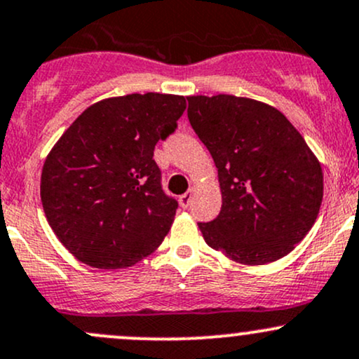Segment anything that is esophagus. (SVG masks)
I'll use <instances>...</instances> for the list:
<instances>
[{
	"instance_id": "esophagus-1",
	"label": "esophagus",
	"mask_w": 359,
	"mask_h": 359,
	"mask_svg": "<svg viewBox=\"0 0 359 359\" xmlns=\"http://www.w3.org/2000/svg\"><path fill=\"white\" fill-rule=\"evenodd\" d=\"M192 196H194V191H187L186 194H182L179 198V203H180V206L182 208H189V204H191V201H192Z\"/></svg>"
}]
</instances>
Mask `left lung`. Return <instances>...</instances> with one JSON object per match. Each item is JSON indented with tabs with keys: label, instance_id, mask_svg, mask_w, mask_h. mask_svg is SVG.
Masks as SVG:
<instances>
[{
	"label": "left lung",
	"instance_id": "left-lung-1",
	"mask_svg": "<svg viewBox=\"0 0 359 359\" xmlns=\"http://www.w3.org/2000/svg\"><path fill=\"white\" fill-rule=\"evenodd\" d=\"M187 117L218 168L222 211L198 223L208 245L261 266L285 257L318 216L324 175L278 109L235 95L187 97Z\"/></svg>",
	"mask_w": 359,
	"mask_h": 359
}]
</instances>
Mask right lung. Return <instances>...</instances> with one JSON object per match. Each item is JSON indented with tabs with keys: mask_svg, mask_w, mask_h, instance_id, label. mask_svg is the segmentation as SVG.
<instances>
[{
	"mask_svg": "<svg viewBox=\"0 0 359 359\" xmlns=\"http://www.w3.org/2000/svg\"><path fill=\"white\" fill-rule=\"evenodd\" d=\"M186 98L131 93L90 105L47 155L46 218L78 261L129 267L170 230L179 203L161 189L155 144L177 129Z\"/></svg>",
	"mask_w": 359,
	"mask_h": 359,
	"instance_id": "add662e5",
	"label": "right lung"
}]
</instances>
